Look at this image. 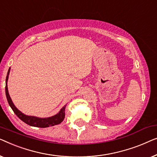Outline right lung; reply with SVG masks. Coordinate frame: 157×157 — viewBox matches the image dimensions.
Wrapping results in <instances>:
<instances>
[{
  "label": "right lung",
  "mask_w": 157,
  "mask_h": 157,
  "mask_svg": "<svg viewBox=\"0 0 157 157\" xmlns=\"http://www.w3.org/2000/svg\"><path fill=\"white\" fill-rule=\"evenodd\" d=\"M10 72V69L8 70L7 76H6V98H7V100L8 101V104L11 107L13 111L14 112V113L16 114V115L18 117L19 119L24 122L25 123L27 124L32 126V127H40V128H45V127H52V126L57 125L60 124L65 119V109L66 107V105L64 106V107L62 108L58 113L56 115L50 117L48 118H39L37 117H33V116H28L22 113L21 111H19L18 109L15 107L14 104L13 103L11 100V98L9 95V93H8V75H9Z\"/></svg>",
  "instance_id": "add662e5"
}]
</instances>
